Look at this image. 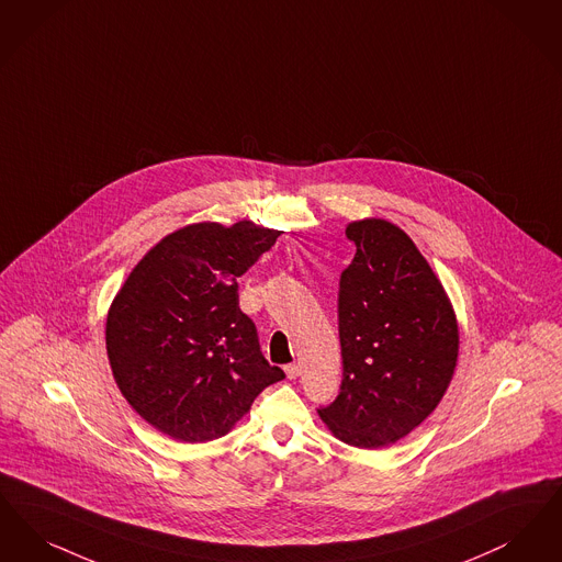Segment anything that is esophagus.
<instances>
[{"label": "esophagus", "instance_id": "obj_1", "mask_svg": "<svg viewBox=\"0 0 562 562\" xmlns=\"http://www.w3.org/2000/svg\"><path fill=\"white\" fill-rule=\"evenodd\" d=\"M285 375H288L290 380H295V378L300 375V366H297V363H290V366H285Z\"/></svg>", "mask_w": 562, "mask_h": 562}]
</instances>
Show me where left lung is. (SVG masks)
Here are the masks:
<instances>
[{
  "label": "left lung",
  "instance_id": "left-lung-1",
  "mask_svg": "<svg viewBox=\"0 0 562 562\" xmlns=\"http://www.w3.org/2000/svg\"><path fill=\"white\" fill-rule=\"evenodd\" d=\"M346 237L357 254L338 293L342 386L317 414L346 445L382 449L437 409L458 366L460 327L439 277L403 228L355 220Z\"/></svg>",
  "mask_w": 562,
  "mask_h": 562
}]
</instances>
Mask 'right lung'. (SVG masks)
I'll return each instance as SVG.
<instances>
[{"instance_id":"right-lung-1","label":"right lung","mask_w":562,"mask_h":562,"mask_svg":"<svg viewBox=\"0 0 562 562\" xmlns=\"http://www.w3.org/2000/svg\"><path fill=\"white\" fill-rule=\"evenodd\" d=\"M279 235L251 220L187 224L127 274L106 315V355L123 398L155 430L220 439L285 378L262 357L237 295V277Z\"/></svg>"}]
</instances>
